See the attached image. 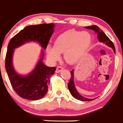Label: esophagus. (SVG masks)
Masks as SVG:
<instances>
[{
  "label": "esophagus",
  "mask_w": 123,
  "mask_h": 123,
  "mask_svg": "<svg viewBox=\"0 0 123 123\" xmlns=\"http://www.w3.org/2000/svg\"><path fill=\"white\" fill-rule=\"evenodd\" d=\"M63 69V68L62 67V66H58V67L57 68V69H56V71L55 72L57 73H60L62 71Z\"/></svg>",
  "instance_id": "1"
}]
</instances>
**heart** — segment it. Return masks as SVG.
Here are the masks:
<instances>
[{
	"label": "heart",
	"mask_w": 123,
	"mask_h": 123,
	"mask_svg": "<svg viewBox=\"0 0 123 123\" xmlns=\"http://www.w3.org/2000/svg\"><path fill=\"white\" fill-rule=\"evenodd\" d=\"M92 43V36L86 31L69 30L60 35L54 42V48L48 46L46 48L48 57L55 62L60 59L63 53L66 62L73 64L83 56Z\"/></svg>",
	"instance_id": "1"
}]
</instances>
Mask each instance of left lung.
Segmentation results:
<instances>
[{"instance_id":"obj_1","label":"left lung","mask_w":123,"mask_h":123,"mask_svg":"<svg viewBox=\"0 0 123 123\" xmlns=\"http://www.w3.org/2000/svg\"><path fill=\"white\" fill-rule=\"evenodd\" d=\"M85 28L87 29H91V30H93L96 33H98V38L99 42L103 43L104 44H105L107 46H109L110 48L113 49V51L115 53V46L113 44V42L109 39L107 37V36L104 33L103 31L100 30L99 28L97 25H92V26H88L85 27ZM71 79L69 80V82L68 84V89H69V92H70L71 95L74 97V98L76 99L80 100L82 101H93L95 99H89L85 98V97L82 96V95L79 93L77 92V90L75 88V85H74V69L71 71Z\"/></svg>"}]
</instances>
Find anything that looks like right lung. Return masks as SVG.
<instances>
[{
  "instance_id": "1",
  "label": "right lung",
  "mask_w": 123,
  "mask_h": 123,
  "mask_svg": "<svg viewBox=\"0 0 123 123\" xmlns=\"http://www.w3.org/2000/svg\"><path fill=\"white\" fill-rule=\"evenodd\" d=\"M54 24H42L27 26L12 38L8 45L5 58V69L13 90L22 98L38 100L43 98L48 91L50 78L56 70L55 67H49L43 62L41 57L32 71L26 75L18 74L13 65V56L16 48L29 41L37 42L44 49L48 46L54 32Z\"/></svg>"
}]
</instances>
